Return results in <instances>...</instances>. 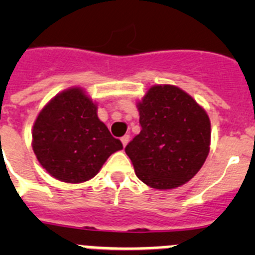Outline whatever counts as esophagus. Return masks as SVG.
Masks as SVG:
<instances>
[{
  "mask_svg": "<svg viewBox=\"0 0 255 255\" xmlns=\"http://www.w3.org/2000/svg\"><path fill=\"white\" fill-rule=\"evenodd\" d=\"M129 140H130V135H124L123 138H121V143H123V145L124 147H126V144L129 143Z\"/></svg>",
  "mask_w": 255,
  "mask_h": 255,
  "instance_id": "1",
  "label": "esophagus"
}]
</instances>
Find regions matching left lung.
<instances>
[{
    "instance_id": "8db88e82",
    "label": "left lung",
    "mask_w": 255,
    "mask_h": 255,
    "mask_svg": "<svg viewBox=\"0 0 255 255\" xmlns=\"http://www.w3.org/2000/svg\"><path fill=\"white\" fill-rule=\"evenodd\" d=\"M141 130L125 148L148 186L175 189L197 175L211 145V121L193 97L175 85H154L136 105Z\"/></svg>"
}]
</instances>
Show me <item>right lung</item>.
I'll list each match as a JSON object with an SVG mask.
<instances>
[{
  "instance_id": "obj_1",
  "label": "right lung",
  "mask_w": 255,
  "mask_h": 255,
  "mask_svg": "<svg viewBox=\"0 0 255 255\" xmlns=\"http://www.w3.org/2000/svg\"><path fill=\"white\" fill-rule=\"evenodd\" d=\"M31 136L42 167L70 184L91 180L112 153L123 149L98 119L96 103L78 87L61 92L42 108Z\"/></svg>"
}]
</instances>
